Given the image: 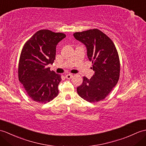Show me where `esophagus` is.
<instances>
[{
	"label": "esophagus",
	"instance_id": "esophagus-1",
	"mask_svg": "<svg viewBox=\"0 0 146 146\" xmlns=\"http://www.w3.org/2000/svg\"><path fill=\"white\" fill-rule=\"evenodd\" d=\"M73 76L72 74H67L66 75V79H71Z\"/></svg>",
	"mask_w": 146,
	"mask_h": 146
}]
</instances>
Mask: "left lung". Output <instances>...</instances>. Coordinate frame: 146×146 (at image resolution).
<instances>
[{
	"label": "left lung",
	"instance_id": "8db88e82",
	"mask_svg": "<svg viewBox=\"0 0 146 146\" xmlns=\"http://www.w3.org/2000/svg\"><path fill=\"white\" fill-rule=\"evenodd\" d=\"M73 36L85 45L94 72L91 79L83 76L77 92L84 100L98 102L108 95L119 80L120 63L116 46L109 37L96 29L76 32Z\"/></svg>",
	"mask_w": 146,
	"mask_h": 146
}]
</instances>
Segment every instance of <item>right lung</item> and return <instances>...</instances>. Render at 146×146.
<instances>
[{"label":"right lung","mask_w":146,"mask_h":146,"mask_svg":"<svg viewBox=\"0 0 146 146\" xmlns=\"http://www.w3.org/2000/svg\"><path fill=\"white\" fill-rule=\"evenodd\" d=\"M66 35L48 30H40L30 38L22 50L19 80L32 100L46 103L58 94L61 76L50 71L55 60L56 47Z\"/></svg>","instance_id":"add662e5"}]
</instances>
